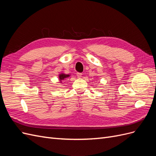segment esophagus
<instances>
[{"mask_svg": "<svg viewBox=\"0 0 156 156\" xmlns=\"http://www.w3.org/2000/svg\"><path fill=\"white\" fill-rule=\"evenodd\" d=\"M77 76L78 78H81L82 77V73H79V72L77 73Z\"/></svg>", "mask_w": 156, "mask_h": 156, "instance_id": "esophagus-1", "label": "esophagus"}]
</instances>
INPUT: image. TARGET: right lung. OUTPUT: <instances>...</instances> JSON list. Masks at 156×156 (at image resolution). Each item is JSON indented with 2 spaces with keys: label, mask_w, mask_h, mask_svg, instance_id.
<instances>
[{
  "label": "right lung",
  "mask_w": 156,
  "mask_h": 156,
  "mask_svg": "<svg viewBox=\"0 0 156 156\" xmlns=\"http://www.w3.org/2000/svg\"><path fill=\"white\" fill-rule=\"evenodd\" d=\"M69 76V75H66V74H64V73L60 74V75H59V79H60V81H62V80H64V79L68 77Z\"/></svg>",
  "instance_id": "obj_1"
}]
</instances>
